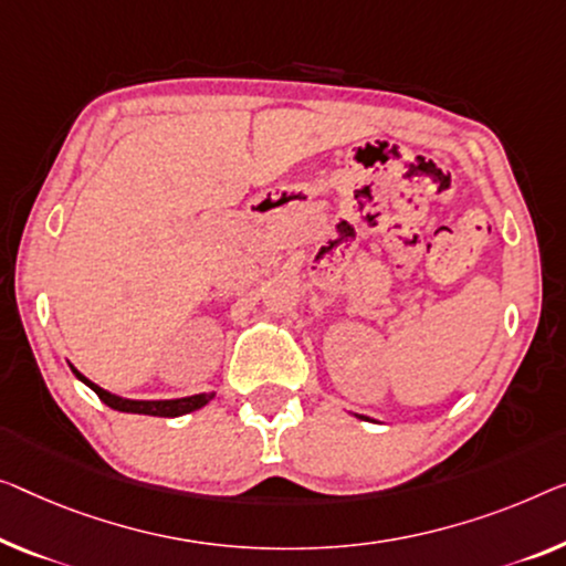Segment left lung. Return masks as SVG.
<instances>
[{"instance_id":"1","label":"left lung","mask_w":566,"mask_h":566,"mask_svg":"<svg viewBox=\"0 0 566 566\" xmlns=\"http://www.w3.org/2000/svg\"><path fill=\"white\" fill-rule=\"evenodd\" d=\"M356 417H360V415H356ZM360 419H368V417H360Z\"/></svg>"}]
</instances>
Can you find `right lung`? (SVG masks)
<instances>
[{
  "label": "right lung",
  "instance_id": "add662e5",
  "mask_svg": "<svg viewBox=\"0 0 566 566\" xmlns=\"http://www.w3.org/2000/svg\"><path fill=\"white\" fill-rule=\"evenodd\" d=\"M71 370L75 374V378H81L83 384L88 386V389H94L96 396L101 401L106 403V407H112L116 411H126V415H149V417H182V415H190V411H196L200 407H206V403L213 399L216 394H192V396H182V399H159V401H139V399H124V396H116V394H108L106 389H101L94 381H88L86 376L81 374V370H75L71 366Z\"/></svg>",
  "mask_w": 566,
  "mask_h": 566
}]
</instances>
